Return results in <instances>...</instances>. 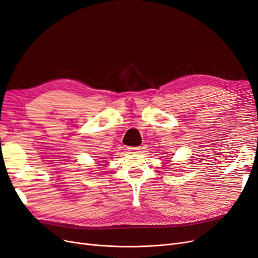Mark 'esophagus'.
Wrapping results in <instances>:
<instances>
[{
  "label": "esophagus",
  "instance_id": "34e87169",
  "mask_svg": "<svg viewBox=\"0 0 258 258\" xmlns=\"http://www.w3.org/2000/svg\"><path fill=\"white\" fill-rule=\"evenodd\" d=\"M140 149H141V147H128V150L129 152H132V153H139L140 152Z\"/></svg>",
  "mask_w": 258,
  "mask_h": 258
}]
</instances>
